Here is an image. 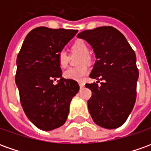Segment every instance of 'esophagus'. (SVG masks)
Returning <instances> with one entry per match:
<instances>
[{
  "label": "esophagus",
  "mask_w": 151,
  "mask_h": 151,
  "mask_svg": "<svg viewBox=\"0 0 151 151\" xmlns=\"http://www.w3.org/2000/svg\"><path fill=\"white\" fill-rule=\"evenodd\" d=\"M79 87L80 88H83L84 87V83H79Z\"/></svg>",
  "instance_id": "obj_1"
}]
</instances>
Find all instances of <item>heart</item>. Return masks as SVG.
Returning a JSON list of instances; mask_svg holds the SVG:
<instances>
[{"label":"heart","instance_id":"1","mask_svg":"<svg viewBox=\"0 0 151 151\" xmlns=\"http://www.w3.org/2000/svg\"><path fill=\"white\" fill-rule=\"evenodd\" d=\"M72 51L73 52H78L82 55L80 56L79 64H83L78 67L69 68L63 73V76L68 79L75 80V81H82L88 75V67L85 63L91 62V56L89 55V48L86 42L83 40H78L74 42L72 45ZM68 55L65 50H60L58 54V63L59 66L63 68H66L68 63Z\"/></svg>","mask_w":151,"mask_h":151}]
</instances>
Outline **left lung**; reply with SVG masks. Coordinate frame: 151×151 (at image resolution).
Here are the masks:
<instances>
[{
  "label": "left lung",
  "instance_id": "left-lung-1",
  "mask_svg": "<svg viewBox=\"0 0 151 151\" xmlns=\"http://www.w3.org/2000/svg\"><path fill=\"white\" fill-rule=\"evenodd\" d=\"M93 48L96 62L90 78L103 81L85 84L91 89L88 101L93 122L106 129L122 126L134 107L139 71L134 50L116 29L101 26L79 33Z\"/></svg>",
  "mask_w": 151,
  "mask_h": 151
}]
</instances>
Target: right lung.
<instances>
[{"mask_svg":"<svg viewBox=\"0 0 151 151\" xmlns=\"http://www.w3.org/2000/svg\"><path fill=\"white\" fill-rule=\"evenodd\" d=\"M77 33V29L35 28L17 56L15 83L20 104L30 122L43 131L65 123L71 100L79 90L75 80L63 78L58 63V52Z\"/></svg>","mask_w":151,"mask_h":151,"instance_id":"right-lung-1","label":"right lung"}]
</instances>
